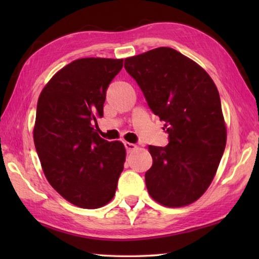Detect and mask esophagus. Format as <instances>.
I'll use <instances>...</instances> for the list:
<instances>
[{
    "mask_svg": "<svg viewBox=\"0 0 259 259\" xmlns=\"http://www.w3.org/2000/svg\"><path fill=\"white\" fill-rule=\"evenodd\" d=\"M124 146H125V150H126V152H128V153L133 152L134 150H136V148H137V146H136L135 144L129 143V142H124Z\"/></svg>",
    "mask_w": 259,
    "mask_h": 259,
    "instance_id": "obj_1",
    "label": "esophagus"
}]
</instances>
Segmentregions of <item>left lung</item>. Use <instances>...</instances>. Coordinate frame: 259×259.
<instances>
[{"instance_id":"obj_1","label":"left lung","mask_w":259,"mask_h":259,"mask_svg":"<svg viewBox=\"0 0 259 259\" xmlns=\"http://www.w3.org/2000/svg\"><path fill=\"white\" fill-rule=\"evenodd\" d=\"M124 67L169 134L165 147L148 146L153 164L145 174L147 191L165 207L191 204L208 190L225 150L217 88L200 65L171 48L129 57Z\"/></svg>"}]
</instances>
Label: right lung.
<instances>
[{
  "label": "right lung",
  "instance_id": "right-lung-1",
  "mask_svg": "<svg viewBox=\"0 0 259 259\" xmlns=\"http://www.w3.org/2000/svg\"><path fill=\"white\" fill-rule=\"evenodd\" d=\"M123 59L81 58L57 72L41 91L33 130L48 182L68 202L84 209L107 204L125 162L121 142L98 135L106 90Z\"/></svg>",
  "mask_w": 259,
  "mask_h": 259
}]
</instances>
